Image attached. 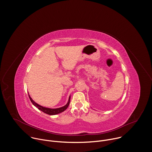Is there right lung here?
<instances>
[{
  "instance_id": "1",
  "label": "right lung",
  "mask_w": 152,
  "mask_h": 152,
  "mask_svg": "<svg viewBox=\"0 0 152 152\" xmlns=\"http://www.w3.org/2000/svg\"><path fill=\"white\" fill-rule=\"evenodd\" d=\"M28 96H29V98L31 101V102L32 103V104L36 106L37 108H38L39 110H41L42 112H43V113H46L48 115H57L58 113H60L63 112H64V110H66L67 109V108L68 107L69 104H70V96L69 97V102L68 103H67V104L62 107H60V108H58V109H49V108H46V107H42L40 105H39L38 104L36 103L34 101L31 99V98L30 97V96L28 95Z\"/></svg>"
}]
</instances>
